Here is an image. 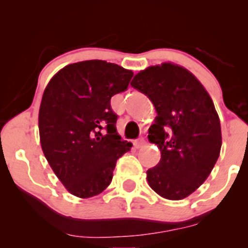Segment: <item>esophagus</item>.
Returning a JSON list of instances; mask_svg holds the SVG:
<instances>
[{
  "label": "esophagus",
  "mask_w": 248,
  "mask_h": 248,
  "mask_svg": "<svg viewBox=\"0 0 248 248\" xmlns=\"http://www.w3.org/2000/svg\"><path fill=\"white\" fill-rule=\"evenodd\" d=\"M144 144H146V140H144V138H140V139H138V140L134 141V146H135L136 148L143 147Z\"/></svg>",
  "instance_id": "34e87169"
}]
</instances>
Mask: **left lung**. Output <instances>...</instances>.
I'll return each mask as SVG.
<instances>
[{
	"label": "left lung",
	"instance_id": "obj_1",
	"mask_svg": "<svg viewBox=\"0 0 248 248\" xmlns=\"http://www.w3.org/2000/svg\"><path fill=\"white\" fill-rule=\"evenodd\" d=\"M130 85L157 113L148 139L160 148L161 160L147 170L148 183L163 198H186L205 182L220 154V121L211 96L191 72L171 62L140 71Z\"/></svg>",
	"mask_w": 248,
	"mask_h": 248
}]
</instances>
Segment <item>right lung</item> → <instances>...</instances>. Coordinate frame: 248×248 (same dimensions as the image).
Segmentation results:
<instances>
[{"mask_svg":"<svg viewBox=\"0 0 248 248\" xmlns=\"http://www.w3.org/2000/svg\"><path fill=\"white\" fill-rule=\"evenodd\" d=\"M134 73L113 62L85 61L53 76L39 107L45 157L72 195L90 198L109 186L116 161L133 146L116 133L110 98L127 90Z\"/></svg>","mask_w":248,"mask_h":248,"instance_id":"add662e5","label":"right lung"}]
</instances>
